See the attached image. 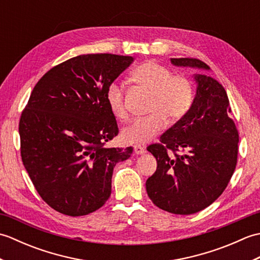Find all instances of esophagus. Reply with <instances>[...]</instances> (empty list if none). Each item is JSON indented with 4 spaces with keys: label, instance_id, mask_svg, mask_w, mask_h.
<instances>
[{
    "label": "esophagus",
    "instance_id": "obj_1",
    "mask_svg": "<svg viewBox=\"0 0 260 260\" xmlns=\"http://www.w3.org/2000/svg\"><path fill=\"white\" fill-rule=\"evenodd\" d=\"M134 152L137 155H142V154L145 153V148L143 147L142 145H135L134 146Z\"/></svg>",
    "mask_w": 260,
    "mask_h": 260
}]
</instances>
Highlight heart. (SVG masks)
Wrapping results in <instances>:
<instances>
[{
  "instance_id": "obj_1",
  "label": "heart",
  "mask_w": 260,
  "mask_h": 260,
  "mask_svg": "<svg viewBox=\"0 0 260 260\" xmlns=\"http://www.w3.org/2000/svg\"><path fill=\"white\" fill-rule=\"evenodd\" d=\"M131 81L151 92L146 117L135 119L121 131L127 144H144L161 133L169 123H175L189 112L193 103V86L184 76H173L171 70L155 61H146L132 71ZM106 101L110 112L119 120L128 117L124 89L113 82L107 88Z\"/></svg>"
}]
</instances>
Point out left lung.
<instances>
[{
    "label": "left lung",
    "mask_w": 260,
    "mask_h": 260,
    "mask_svg": "<svg viewBox=\"0 0 260 260\" xmlns=\"http://www.w3.org/2000/svg\"><path fill=\"white\" fill-rule=\"evenodd\" d=\"M171 63L210 70L193 58H173ZM193 78L197 92L189 112L159 137L161 143L147 147L157 161L155 173L146 181L147 194L156 207L174 214L196 213L217 200L235 172L238 155L239 135L229 117L224 88L207 75Z\"/></svg>",
    "instance_id": "left-lung-1"
}]
</instances>
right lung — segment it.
Returning <instances> with one entry per match:
<instances>
[{"instance_id": "right-lung-1", "label": "right lung", "mask_w": 260, "mask_h": 260, "mask_svg": "<svg viewBox=\"0 0 260 260\" xmlns=\"http://www.w3.org/2000/svg\"><path fill=\"white\" fill-rule=\"evenodd\" d=\"M133 61L81 54L49 70L33 88L19 124L22 162L43 201L60 213L79 217L102 208L115 165L131 157L133 147L104 144L118 134L107 88Z\"/></svg>"}]
</instances>
